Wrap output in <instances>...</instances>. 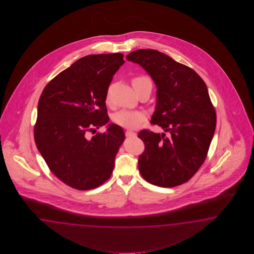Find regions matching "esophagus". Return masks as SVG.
<instances>
[{
	"label": "esophagus",
	"mask_w": 254,
	"mask_h": 254,
	"mask_svg": "<svg viewBox=\"0 0 254 254\" xmlns=\"http://www.w3.org/2000/svg\"><path fill=\"white\" fill-rule=\"evenodd\" d=\"M125 134H126V136H127V137H134V136H136V135H137L135 132H133V131L131 130L126 131V133H125Z\"/></svg>",
	"instance_id": "obj_1"
}]
</instances>
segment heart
<instances>
[{
  "instance_id": "obj_1",
  "label": "heart",
  "mask_w": 254,
  "mask_h": 254,
  "mask_svg": "<svg viewBox=\"0 0 254 254\" xmlns=\"http://www.w3.org/2000/svg\"><path fill=\"white\" fill-rule=\"evenodd\" d=\"M132 85L136 91L144 85L152 84V81L146 75H138L132 78ZM146 120V115L143 112L139 111H127L123 110L116 113L113 116V121L123 127L127 128H136L139 125Z\"/></svg>"
}]
</instances>
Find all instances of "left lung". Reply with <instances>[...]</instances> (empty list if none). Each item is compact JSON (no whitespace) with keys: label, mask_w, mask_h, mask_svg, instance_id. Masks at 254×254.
<instances>
[{"label":"left lung","mask_w":254,"mask_h":254,"mask_svg":"<svg viewBox=\"0 0 254 254\" xmlns=\"http://www.w3.org/2000/svg\"><path fill=\"white\" fill-rule=\"evenodd\" d=\"M127 60L139 64L157 86L151 123L166 133L143 129L138 170L148 183L174 187L188 182L208 154L216 127V112L203 79L190 67L154 49H138Z\"/></svg>","instance_id":"8db88e82"}]
</instances>
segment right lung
I'll return each mask as SVG.
<instances>
[{
    "mask_svg": "<svg viewBox=\"0 0 254 254\" xmlns=\"http://www.w3.org/2000/svg\"><path fill=\"white\" fill-rule=\"evenodd\" d=\"M124 63L122 53L85 56L53 78L40 97L34 140L49 169L69 187L94 189L113 173L123 128L111 124L106 132L97 129L109 121L108 88Z\"/></svg>",
    "mask_w": 254,
    "mask_h": 254,
    "instance_id": "right-lung-1",
    "label": "right lung"
}]
</instances>
